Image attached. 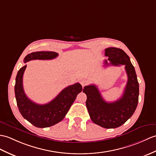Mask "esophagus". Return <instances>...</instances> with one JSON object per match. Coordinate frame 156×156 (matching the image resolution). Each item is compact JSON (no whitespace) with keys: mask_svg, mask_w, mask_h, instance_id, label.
Returning a JSON list of instances; mask_svg holds the SVG:
<instances>
[{"mask_svg":"<svg viewBox=\"0 0 156 156\" xmlns=\"http://www.w3.org/2000/svg\"><path fill=\"white\" fill-rule=\"evenodd\" d=\"M80 84L82 86H84L87 84V80H80Z\"/></svg>","mask_w":156,"mask_h":156,"instance_id":"obj_1","label":"esophagus"}]
</instances>
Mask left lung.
Segmentation results:
<instances>
[{"label":"left lung","mask_w":156,"mask_h":156,"mask_svg":"<svg viewBox=\"0 0 156 156\" xmlns=\"http://www.w3.org/2000/svg\"><path fill=\"white\" fill-rule=\"evenodd\" d=\"M105 56H108V60L104 61L106 66L125 65L128 82L123 95L115 102H107L94 84L85 86L83 92L87 96L86 105L92 121L104 128H115L124 124L134 113L138 103L139 83L134 67L124 50L110 47L105 50Z\"/></svg>","instance_id":"8db88e82"}]
</instances>
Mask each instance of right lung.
Returning <instances> with one entry per match:
<instances>
[{"label":"right lung","mask_w":156,"mask_h":156,"mask_svg":"<svg viewBox=\"0 0 156 156\" xmlns=\"http://www.w3.org/2000/svg\"><path fill=\"white\" fill-rule=\"evenodd\" d=\"M58 54L55 52H35L28 54L24 62L32 60H52ZM27 65L19 70L16 77L14 92L16 103L21 115L37 128H47L55 125L64 118L77 95L82 92V86L79 83L65 88L51 102L38 104L32 102L25 94L23 78Z\"/></svg>","instance_id":"obj_1"}]
</instances>
